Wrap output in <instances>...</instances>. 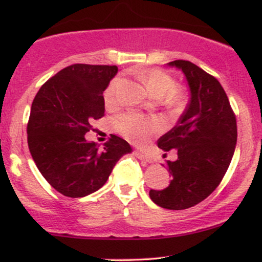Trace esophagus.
<instances>
[{"instance_id": "1", "label": "esophagus", "mask_w": 262, "mask_h": 262, "mask_svg": "<svg viewBox=\"0 0 262 262\" xmlns=\"http://www.w3.org/2000/svg\"><path fill=\"white\" fill-rule=\"evenodd\" d=\"M135 156H137L139 160L144 161V162H149V164L150 162H152V158H150L149 155L144 154V152H141V151H135Z\"/></svg>"}]
</instances>
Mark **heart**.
<instances>
[{
  "instance_id": "obj_1",
  "label": "heart",
  "mask_w": 262,
  "mask_h": 262,
  "mask_svg": "<svg viewBox=\"0 0 262 262\" xmlns=\"http://www.w3.org/2000/svg\"><path fill=\"white\" fill-rule=\"evenodd\" d=\"M139 79L143 81L150 95L154 98H158L170 107H177L182 103V92L175 87V81L169 74L159 69L141 71ZM119 80H113L108 85L104 91L103 98L106 104L112 106L117 101V92H118ZM116 128L122 135L133 143H145L149 135L158 129V125L151 119L145 118L139 113L128 112L121 114L116 119Z\"/></svg>"
}]
</instances>
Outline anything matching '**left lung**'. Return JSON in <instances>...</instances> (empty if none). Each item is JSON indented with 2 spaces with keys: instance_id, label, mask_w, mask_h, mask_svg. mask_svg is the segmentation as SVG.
Returning a JSON list of instances; mask_svg holds the SVG:
<instances>
[{
  "instance_id": "1",
  "label": "left lung",
  "mask_w": 262,
  "mask_h": 262,
  "mask_svg": "<svg viewBox=\"0 0 262 262\" xmlns=\"http://www.w3.org/2000/svg\"><path fill=\"white\" fill-rule=\"evenodd\" d=\"M167 65L185 74L191 98L175 127L158 140L164 151H177V160L167 161L172 180L165 189H150L149 196L162 208L181 210L218 187L234 155L237 129L227 93L214 76L187 60Z\"/></svg>"
}]
</instances>
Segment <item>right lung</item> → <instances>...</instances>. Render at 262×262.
<instances>
[{
	"label": "right lung",
	"instance_id": "1",
	"mask_svg": "<svg viewBox=\"0 0 262 262\" xmlns=\"http://www.w3.org/2000/svg\"><path fill=\"white\" fill-rule=\"evenodd\" d=\"M116 65L74 64L40 87L33 100L27 134L41 175L66 197H85L107 182L114 165L130 145L111 134L104 148L87 141L91 123L104 116L103 91Z\"/></svg>",
	"mask_w": 262,
	"mask_h": 262
}]
</instances>
